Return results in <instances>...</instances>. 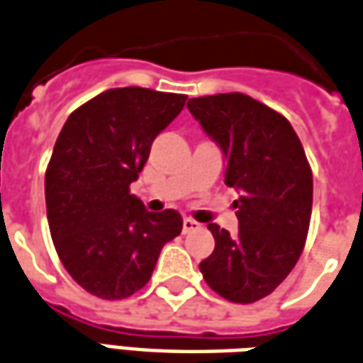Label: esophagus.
Returning a JSON list of instances; mask_svg holds the SVG:
<instances>
[{"instance_id": "esophagus-1", "label": "esophagus", "mask_w": 363, "mask_h": 363, "mask_svg": "<svg viewBox=\"0 0 363 363\" xmlns=\"http://www.w3.org/2000/svg\"><path fill=\"white\" fill-rule=\"evenodd\" d=\"M200 224L196 220H192V218H184L182 220V232L184 234H190V232H194V230H199Z\"/></svg>"}]
</instances>
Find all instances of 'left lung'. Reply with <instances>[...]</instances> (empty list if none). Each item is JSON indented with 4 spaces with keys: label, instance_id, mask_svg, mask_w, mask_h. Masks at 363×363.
Returning a JSON list of instances; mask_svg holds the SVG:
<instances>
[{
    "label": "left lung",
    "instance_id": "1",
    "mask_svg": "<svg viewBox=\"0 0 363 363\" xmlns=\"http://www.w3.org/2000/svg\"><path fill=\"white\" fill-rule=\"evenodd\" d=\"M225 159L224 182L238 190V234L208 224L216 247L200 261L208 287L232 303H255L283 283L305 247L313 173L305 149L281 113L245 94L186 104Z\"/></svg>",
    "mask_w": 363,
    "mask_h": 363
}]
</instances>
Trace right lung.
<instances>
[{"label": "right lung", "instance_id": "add662e5", "mask_svg": "<svg viewBox=\"0 0 363 363\" xmlns=\"http://www.w3.org/2000/svg\"><path fill=\"white\" fill-rule=\"evenodd\" d=\"M184 102V94L113 88L72 111L58 133L45 174L47 218L65 269L90 295L138 293L181 234L177 210L147 212L129 184Z\"/></svg>", "mask_w": 363, "mask_h": 363}]
</instances>
